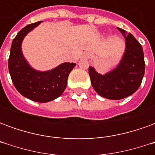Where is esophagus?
<instances>
[{
    "label": "esophagus",
    "instance_id": "34e87169",
    "mask_svg": "<svg viewBox=\"0 0 155 155\" xmlns=\"http://www.w3.org/2000/svg\"><path fill=\"white\" fill-rule=\"evenodd\" d=\"M83 57L85 58V59H89L90 58V53L89 52H84V54H83Z\"/></svg>",
    "mask_w": 155,
    "mask_h": 155
}]
</instances>
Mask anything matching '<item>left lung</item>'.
Segmentation results:
<instances>
[{
  "label": "left lung",
  "instance_id": "obj_1",
  "mask_svg": "<svg viewBox=\"0 0 155 155\" xmlns=\"http://www.w3.org/2000/svg\"><path fill=\"white\" fill-rule=\"evenodd\" d=\"M118 30L126 40V49L120 64L104 75L98 74L91 66L89 68L94 91L110 100H121L134 94L141 84L145 70L142 45L131 33L125 35L124 30Z\"/></svg>",
  "mask_w": 155,
  "mask_h": 155
}]
</instances>
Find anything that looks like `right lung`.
Wrapping results in <instances>:
<instances>
[{
	"label": "right lung",
	"mask_w": 155,
	"mask_h": 155,
	"mask_svg": "<svg viewBox=\"0 0 155 155\" xmlns=\"http://www.w3.org/2000/svg\"><path fill=\"white\" fill-rule=\"evenodd\" d=\"M26 25L13 39L8 61L9 72L15 89L23 96L40 103H46L61 96L67 85L69 74L74 63H63L54 70L40 72L33 70L21 52V42L25 35L41 24Z\"/></svg>",
	"instance_id": "1"
}]
</instances>
